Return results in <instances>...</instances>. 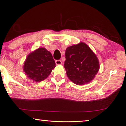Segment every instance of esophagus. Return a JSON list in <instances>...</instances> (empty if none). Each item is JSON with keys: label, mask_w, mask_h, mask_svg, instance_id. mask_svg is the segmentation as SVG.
Segmentation results:
<instances>
[{"label": "esophagus", "mask_w": 126, "mask_h": 126, "mask_svg": "<svg viewBox=\"0 0 126 126\" xmlns=\"http://www.w3.org/2000/svg\"><path fill=\"white\" fill-rule=\"evenodd\" d=\"M55 64H56L57 65H61L62 64V61L61 60H57L55 61Z\"/></svg>", "instance_id": "obj_1"}]
</instances>
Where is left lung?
<instances>
[{
    "mask_svg": "<svg viewBox=\"0 0 126 126\" xmlns=\"http://www.w3.org/2000/svg\"><path fill=\"white\" fill-rule=\"evenodd\" d=\"M65 68L68 78L77 85L88 84L99 69L97 55L83 42L68 47L65 53Z\"/></svg>",
    "mask_w": 126,
    "mask_h": 126,
    "instance_id": "obj_1",
    "label": "left lung"
}]
</instances>
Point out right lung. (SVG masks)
Segmentation results:
<instances>
[{
  "mask_svg": "<svg viewBox=\"0 0 126 126\" xmlns=\"http://www.w3.org/2000/svg\"><path fill=\"white\" fill-rule=\"evenodd\" d=\"M55 66L51 53L45 48L41 47L28 55L23 68L29 79L39 82L48 77Z\"/></svg>",
  "mask_w": 126,
  "mask_h": 126,
  "instance_id": "1",
  "label": "right lung"
}]
</instances>
